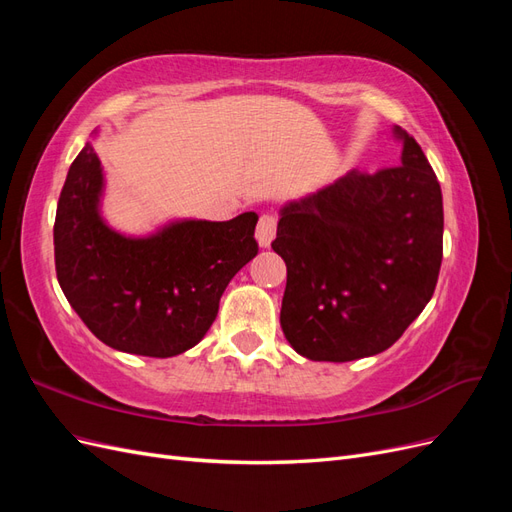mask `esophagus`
Instances as JSON below:
<instances>
[{"instance_id":"34e87169","label":"esophagus","mask_w":512,"mask_h":512,"mask_svg":"<svg viewBox=\"0 0 512 512\" xmlns=\"http://www.w3.org/2000/svg\"><path fill=\"white\" fill-rule=\"evenodd\" d=\"M275 230H277V218L273 213H265L260 215V222L256 228V239L262 247H269L273 237H275Z\"/></svg>"}]
</instances>
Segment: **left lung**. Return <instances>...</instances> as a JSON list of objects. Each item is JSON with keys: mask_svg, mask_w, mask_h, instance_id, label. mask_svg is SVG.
Returning a JSON list of instances; mask_svg holds the SVG:
<instances>
[{"mask_svg": "<svg viewBox=\"0 0 512 512\" xmlns=\"http://www.w3.org/2000/svg\"><path fill=\"white\" fill-rule=\"evenodd\" d=\"M401 164L350 170L282 209V331L305 359L346 363L391 348L423 312L442 265V190L414 136Z\"/></svg>", "mask_w": 512, "mask_h": 512, "instance_id": "8db88e82", "label": "left lung"}]
</instances>
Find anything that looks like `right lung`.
<instances>
[{
	"label": "right lung",
	"mask_w": 512,
	"mask_h": 512,
	"mask_svg": "<svg viewBox=\"0 0 512 512\" xmlns=\"http://www.w3.org/2000/svg\"><path fill=\"white\" fill-rule=\"evenodd\" d=\"M100 194V160L87 143L68 170L53 226L68 303L115 350L156 359L190 350L218 316L228 282L258 254V215L177 222L132 239L102 222Z\"/></svg>",
	"instance_id": "1"
}]
</instances>
